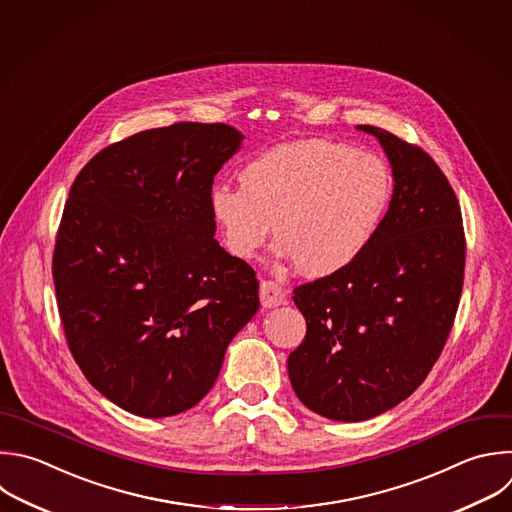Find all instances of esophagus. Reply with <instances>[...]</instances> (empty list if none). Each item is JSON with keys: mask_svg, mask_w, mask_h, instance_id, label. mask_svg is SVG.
<instances>
[{"mask_svg": "<svg viewBox=\"0 0 512 512\" xmlns=\"http://www.w3.org/2000/svg\"><path fill=\"white\" fill-rule=\"evenodd\" d=\"M259 297H261V305L267 307V309L283 305L287 301V295H285L283 287H279L275 281H261Z\"/></svg>", "mask_w": 512, "mask_h": 512, "instance_id": "esophagus-1", "label": "esophagus"}]
</instances>
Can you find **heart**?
<instances>
[{
    "mask_svg": "<svg viewBox=\"0 0 512 512\" xmlns=\"http://www.w3.org/2000/svg\"><path fill=\"white\" fill-rule=\"evenodd\" d=\"M239 185H215L209 193L225 249L253 259L275 225L277 253L309 277L358 263L392 199V175L382 158L325 138L263 150L243 164Z\"/></svg>",
    "mask_w": 512,
    "mask_h": 512,
    "instance_id": "b5f03b06",
    "label": "heart"
}]
</instances>
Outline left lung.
I'll use <instances>...</instances> for the list:
<instances>
[{
    "label": "left lung",
    "instance_id": "8db88e82",
    "mask_svg": "<svg viewBox=\"0 0 512 512\" xmlns=\"http://www.w3.org/2000/svg\"><path fill=\"white\" fill-rule=\"evenodd\" d=\"M358 130L390 160L392 201L358 263L293 291L307 333L287 360L297 398L337 422L370 420L426 380L454 323L466 257L460 205L438 164L388 130Z\"/></svg>",
    "mask_w": 512,
    "mask_h": 512
}]
</instances>
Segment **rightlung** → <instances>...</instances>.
I'll return each instance as SVG.
<instances>
[{"instance_id": "right-lung-1", "label": "right lung", "mask_w": 512, "mask_h": 512, "mask_svg": "<svg viewBox=\"0 0 512 512\" xmlns=\"http://www.w3.org/2000/svg\"><path fill=\"white\" fill-rule=\"evenodd\" d=\"M241 142L229 124L144 130L100 150L70 189L52 263L60 319L86 380L130 414L199 404L259 309L255 271L217 243L209 211Z\"/></svg>"}]
</instances>
